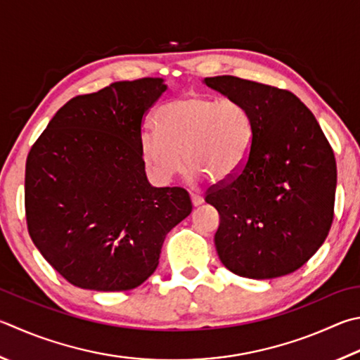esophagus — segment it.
<instances>
[{
  "label": "esophagus",
  "instance_id": "esophagus-1",
  "mask_svg": "<svg viewBox=\"0 0 360 360\" xmlns=\"http://www.w3.org/2000/svg\"><path fill=\"white\" fill-rule=\"evenodd\" d=\"M191 200H192V205H193L195 207L202 205V201H205V198H202L201 195H197V193H192V195H191Z\"/></svg>",
  "mask_w": 360,
  "mask_h": 360
}]
</instances>
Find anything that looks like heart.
<instances>
[{"label":"heart","instance_id":"obj_1","mask_svg":"<svg viewBox=\"0 0 360 360\" xmlns=\"http://www.w3.org/2000/svg\"><path fill=\"white\" fill-rule=\"evenodd\" d=\"M155 130L140 134V155L155 184L167 186L186 162L187 179L211 176L226 181L248 160L255 127L252 115L236 99L188 94L163 103L154 115ZM185 155L182 156L181 154Z\"/></svg>","mask_w":360,"mask_h":360}]
</instances>
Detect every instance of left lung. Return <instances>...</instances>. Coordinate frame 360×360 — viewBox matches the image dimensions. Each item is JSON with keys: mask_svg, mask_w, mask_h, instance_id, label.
<instances>
[{"mask_svg": "<svg viewBox=\"0 0 360 360\" xmlns=\"http://www.w3.org/2000/svg\"><path fill=\"white\" fill-rule=\"evenodd\" d=\"M202 83L243 102L255 127L244 168L206 195L220 215L214 243L221 264L255 280L288 276L329 234L337 187L332 148L290 91L231 75Z\"/></svg>", "mask_w": 360, "mask_h": 360, "instance_id": "obj_1", "label": "left lung"}]
</instances>
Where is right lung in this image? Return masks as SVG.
Returning a JSON list of instances; mask_svg holds the SVG:
<instances>
[{"mask_svg":"<svg viewBox=\"0 0 360 360\" xmlns=\"http://www.w3.org/2000/svg\"><path fill=\"white\" fill-rule=\"evenodd\" d=\"M167 88L149 77L77 96L28 154L30 236L78 288L140 286L158 269L167 234L192 212L184 188L149 184L140 155L141 120Z\"/></svg>","mask_w":360,"mask_h":360,"instance_id":"1","label":"right lung"}]
</instances>
